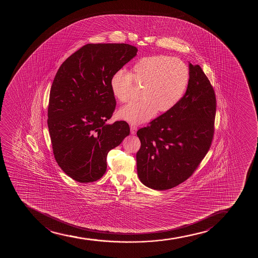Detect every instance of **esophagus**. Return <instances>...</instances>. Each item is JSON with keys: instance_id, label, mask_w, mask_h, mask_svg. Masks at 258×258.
Listing matches in <instances>:
<instances>
[{"instance_id": "34e87169", "label": "esophagus", "mask_w": 258, "mask_h": 258, "mask_svg": "<svg viewBox=\"0 0 258 258\" xmlns=\"http://www.w3.org/2000/svg\"><path fill=\"white\" fill-rule=\"evenodd\" d=\"M137 131H138V127H137V126H135V125H131V134H133V135H135Z\"/></svg>"}]
</instances>
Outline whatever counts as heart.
Returning <instances> with one entry per match:
<instances>
[{
    "label": "heart",
    "instance_id": "heart-1",
    "mask_svg": "<svg viewBox=\"0 0 258 258\" xmlns=\"http://www.w3.org/2000/svg\"><path fill=\"white\" fill-rule=\"evenodd\" d=\"M187 63L178 57L165 55L145 56L131 67L116 71L110 78L113 96L122 103L130 101L134 84L142 87L141 100L128 104L118 111V118L139 124L153 118L156 113H167L177 106L189 84Z\"/></svg>",
    "mask_w": 258,
    "mask_h": 258
}]
</instances>
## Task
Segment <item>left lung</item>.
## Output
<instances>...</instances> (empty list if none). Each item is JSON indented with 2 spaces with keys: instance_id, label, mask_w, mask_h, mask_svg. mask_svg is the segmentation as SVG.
<instances>
[{
  "instance_id": "obj_1",
  "label": "left lung",
  "mask_w": 258,
  "mask_h": 258,
  "mask_svg": "<svg viewBox=\"0 0 258 258\" xmlns=\"http://www.w3.org/2000/svg\"><path fill=\"white\" fill-rule=\"evenodd\" d=\"M190 80L177 106L137 132L140 180L152 189H169L186 181L210 149L214 134L216 97L201 68L189 63Z\"/></svg>"
}]
</instances>
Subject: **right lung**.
I'll list each match as a JSON object with an SVG mask.
<instances>
[{
	"label": "right lung",
	"mask_w": 258,
	"mask_h": 258,
	"mask_svg": "<svg viewBox=\"0 0 258 258\" xmlns=\"http://www.w3.org/2000/svg\"><path fill=\"white\" fill-rule=\"evenodd\" d=\"M128 44H88L62 62L50 88L47 124L62 171L81 183L107 170V153L130 134L125 121L106 123L115 109L110 78L137 55Z\"/></svg>",
	"instance_id": "add662e5"
}]
</instances>
